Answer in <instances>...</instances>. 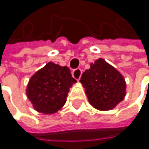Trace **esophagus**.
Wrapping results in <instances>:
<instances>
[{
    "label": "esophagus",
    "instance_id": "esophagus-1",
    "mask_svg": "<svg viewBox=\"0 0 149 149\" xmlns=\"http://www.w3.org/2000/svg\"><path fill=\"white\" fill-rule=\"evenodd\" d=\"M81 75H82V70L81 69H76L72 72V77H74L75 79H77V81L80 79Z\"/></svg>",
    "mask_w": 149,
    "mask_h": 149
}]
</instances>
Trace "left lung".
<instances>
[{
    "instance_id": "left-lung-1",
    "label": "left lung",
    "mask_w": 149,
    "mask_h": 149,
    "mask_svg": "<svg viewBox=\"0 0 149 149\" xmlns=\"http://www.w3.org/2000/svg\"><path fill=\"white\" fill-rule=\"evenodd\" d=\"M89 103L95 109L107 111L114 109L126 96L124 77L103 58L91 64L81 77Z\"/></svg>"
}]
</instances>
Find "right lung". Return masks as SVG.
<instances>
[{"mask_svg": "<svg viewBox=\"0 0 149 149\" xmlns=\"http://www.w3.org/2000/svg\"><path fill=\"white\" fill-rule=\"evenodd\" d=\"M75 83L67 66L49 62L31 77L26 93L36 111L51 115L62 109Z\"/></svg>", "mask_w": 149, "mask_h": 149, "instance_id": "1", "label": "right lung"}]
</instances>
